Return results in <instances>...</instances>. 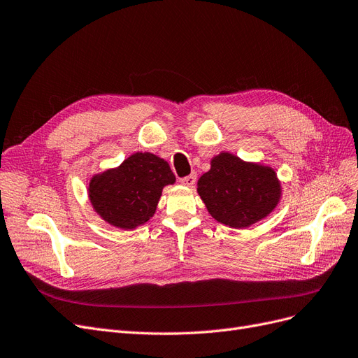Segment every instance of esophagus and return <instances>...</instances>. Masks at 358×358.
I'll use <instances>...</instances> for the list:
<instances>
[{
    "instance_id": "34e87169",
    "label": "esophagus",
    "mask_w": 358,
    "mask_h": 358,
    "mask_svg": "<svg viewBox=\"0 0 358 358\" xmlns=\"http://www.w3.org/2000/svg\"><path fill=\"white\" fill-rule=\"evenodd\" d=\"M196 174H190V176H187V177H184V178H181L180 181H181V184H184V186H189V187H192L193 184L196 182Z\"/></svg>"
}]
</instances>
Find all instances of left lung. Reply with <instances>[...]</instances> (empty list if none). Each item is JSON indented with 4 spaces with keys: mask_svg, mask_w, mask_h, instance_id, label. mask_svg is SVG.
<instances>
[{
    "mask_svg": "<svg viewBox=\"0 0 358 358\" xmlns=\"http://www.w3.org/2000/svg\"><path fill=\"white\" fill-rule=\"evenodd\" d=\"M208 213L233 229H246L266 218L279 203L280 182L274 169L221 153L197 181Z\"/></svg>",
    "mask_w": 358,
    "mask_h": 358,
    "instance_id": "1",
    "label": "left lung"
}]
</instances>
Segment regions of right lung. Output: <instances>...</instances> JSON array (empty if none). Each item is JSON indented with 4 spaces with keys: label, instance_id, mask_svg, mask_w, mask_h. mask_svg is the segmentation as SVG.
Returning a JSON list of instances; mask_svg holds the SVG:
<instances>
[{
    "label": "right lung",
    "instance_id": "right-lung-1",
    "mask_svg": "<svg viewBox=\"0 0 358 358\" xmlns=\"http://www.w3.org/2000/svg\"><path fill=\"white\" fill-rule=\"evenodd\" d=\"M176 182L164 159L134 153L116 169L92 177L88 196L96 213L119 229H136L153 217L166 184Z\"/></svg>",
    "mask_w": 358,
    "mask_h": 358
}]
</instances>
